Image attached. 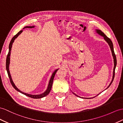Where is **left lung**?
<instances>
[{
	"instance_id": "obj_1",
	"label": "left lung",
	"mask_w": 123,
	"mask_h": 123,
	"mask_svg": "<svg viewBox=\"0 0 123 123\" xmlns=\"http://www.w3.org/2000/svg\"><path fill=\"white\" fill-rule=\"evenodd\" d=\"M96 31H97V32L98 33V34H100V35L102 36V37H104V40H105V41L107 42V43L109 44V45H110V48H111V51H112V55H113V58H114V69H113L114 70H113V79H112V80L111 82L110 83V85L108 87H107V88H108L109 87V86H110V85L112 84V83L113 81V80H114V76H115V68H116V64H117L116 57V55H115V54L114 51V48H113V43H112V41L111 40V39H110V38H109V37H106V35L103 32H102L101 30H96ZM74 95H76V96L78 97V95H77L76 94H74Z\"/></svg>"
}]
</instances>
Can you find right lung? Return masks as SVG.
Here are the masks:
<instances>
[{
    "label": "right lung",
    "mask_w": 123,
    "mask_h": 123,
    "mask_svg": "<svg viewBox=\"0 0 123 123\" xmlns=\"http://www.w3.org/2000/svg\"><path fill=\"white\" fill-rule=\"evenodd\" d=\"M34 28V26H25L24 28L23 29L25 28ZM23 31V30H21L18 33L15 35L14 37H12V38L11 39V40L10 41V44H9V52H8V54L7 55V58H6V69H7V73H8V76H9V79H10V81L11 82V84L12 85V86L17 91L20 92V93H21L25 95L26 96H28L30 98H43L44 97L46 96L47 95H48L49 94V92L50 91V90H51V89H52V85H53V80H54V77H55V75L56 74V73L57 72V71L58 70V69H56L54 73H53L52 75V77L51 78H50V79L49 80V86H48V88L43 93L41 94H39V95H31V94H27V93H24L22 91H21L20 90H19L18 89L16 86H15V85L14 84V83L13 82L12 80V78H11V75H10V71H9V64H10V52H11V47H12V43H13V42L14 41L15 39H16L18 37V35L19 34H20Z\"/></svg>",
    "instance_id": "add662e5"
}]
</instances>
